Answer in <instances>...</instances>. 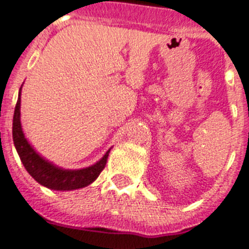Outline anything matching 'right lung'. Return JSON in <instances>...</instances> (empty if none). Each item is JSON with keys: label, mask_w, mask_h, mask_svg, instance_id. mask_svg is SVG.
I'll list each match as a JSON object with an SVG mask.
<instances>
[{"label": "right lung", "mask_w": 249, "mask_h": 249, "mask_svg": "<svg viewBox=\"0 0 249 249\" xmlns=\"http://www.w3.org/2000/svg\"><path fill=\"white\" fill-rule=\"evenodd\" d=\"M20 91L18 97L15 111L13 119V141L17 148L18 155L20 158L21 163L24 165L31 176L36 179L40 185L52 190L59 191H68V190L83 189L85 186L90 185L98 178L101 172L105 169L107 163L109 150L105 154L99 161L91 166L84 169H63L59 166L54 165L48 160H45L41 155H38L35 148L29 144L27 138L24 137L23 129L20 124Z\"/></svg>", "instance_id": "obj_1"}]
</instances>
